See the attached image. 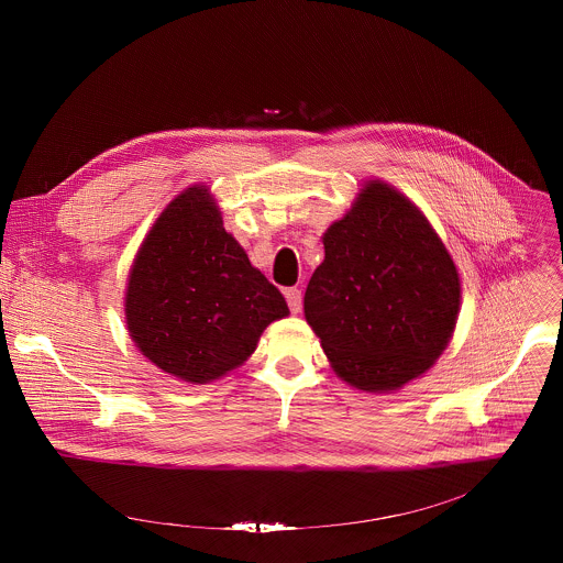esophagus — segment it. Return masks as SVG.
<instances>
[{
    "mask_svg": "<svg viewBox=\"0 0 563 563\" xmlns=\"http://www.w3.org/2000/svg\"><path fill=\"white\" fill-rule=\"evenodd\" d=\"M285 298H287V305H289V309H291L294 313H298V311L302 309V296H300V289H296V287L285 289Z\"/></svg>",
    "mask_w": 563,
    "mask_h": 563,
    "instance_id": "1",
    "label": "esophagus"
}]
</instances>
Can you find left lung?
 Instances as JSON below:
<instances>
[{
  "label": "left lung",
  "mask_w": 563,
  "mask_h": 563,
  "mask_svg": "<svg viewBox=\"0 0 563 563\" xmlns=\"http://www.w3.org/2000/svg\"><path fill=\"white\" fill-rule=\"evenodd\" d=\"M323 245L305 318L334 372L363 391H391L426 374L452 339L461 302L459 272L428 218L369 180Z\"/></svg>",
  "instance_id": "1"
}]
</instances>
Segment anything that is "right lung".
Masks as SVG:
<instances>
[{"label": "right lung", "instance_id": "obj_1", "mask_svg": "<svg viewBox=\"0 0 563 563\" xmlns=\"http://www.w3.org/2000/svg\"><path fill=\"white\" fill-rule=\"evenodd\" d=\"M124 313L129 336L153 365L205 385L243 365L265 328L289 309L224 231L209 189L194 185L142 240Z\"/></svg>", "mask_w": 563, "mask_h": 563}]
</instances>
